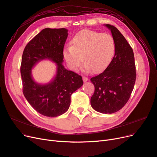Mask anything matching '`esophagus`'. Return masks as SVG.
Returning <instances> with one entry per match:
<instances>
[{"mask_svg": "<svg viewBox=\"0 0 157 157\" xmlns=\"http://www.w3.org/2000/svg\"><path fill=\"white\" fill-rule=\"evenodd\" d=\"M82 79H83L84 82H86L88 80V78L86 77H82Z\"/></svg>", "mask_w": 157, "mask_h": 157, "instance_id": "esophagus-1", "label": "esophagus"}]
</instances>
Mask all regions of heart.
Instances as JSON below:
<instances>
[{"mask_svg":"<svg viewBox=\"0 0 157 157\" xmlns=\"http://www.w3.org/2000/svg\"><path fill=\"white\" fill-rule=\"evenodd\" d=\"M72 45L66 47L63 57L69 67L77 70L84 63L86 73L100 72L111 62L115 52V42L108 33L88 29L80 31L72 39Z\"/></svg>","mask_w":157,"mask_h":157,"instance_id":"1","label":"heart"}]
</instances>
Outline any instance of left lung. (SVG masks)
<instances>
[{"label":"left lung","mask_w":157,"mask_h":157,"mask_svg":"<svg viewBox=\"0 0 157 157\" xmlns=\"http://www.w3.org/2000/svg\"><path fill=\"white\" fill-rule=\"evenodd\" d=\"M111 31L115 52L103 72L90 79L95 91L90 99L92 107L104 114L116 113L125 105L136 78L134 55L124 36L115 27L104 25Z\"/></svg>","instance_id":"obj_1"}]
</instances>
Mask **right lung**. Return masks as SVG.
<instances>
[{
  "label": "right lung",
  "instance_id": "right-lung-1",
  "mask_svg": "<svg viewBox=\"0 0 157 157\" xmlns=\"http://www.w3.org/2000/svg\"><path fill=\"white\" fill-rule=\"evenodd\" d=\"M68 36L65 28L42 29L23 50L21 76L23 93L30 105L41 115L56 117L68 110L71 96L83 85L81 76L63 65V47ZM50 60L56 64L55 77L46 84L36 83L32 69L40 61Z\"/></svg>",
  "mask_w": 157,
  "mask_h": 157
}]
</instances>
